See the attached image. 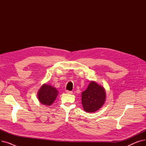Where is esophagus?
Instances as JSON below:
<instances>
[{"instance_id": "34e87169", "label": "esophagus", "mask_w": 146, "mask_h": 146, "mask_svg": "<svg viewBox=\"0 0 146 146\" xmlns=\"http://www.w3.org/2000/svg\"><path fill=\"white\" fill-rule=\"evenodd\" d=\"M66 93L68 94H73V92L72 91H70V90H66Z\"/></svg>"}]
</instances>
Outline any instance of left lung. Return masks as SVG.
Here are the masks:
<instances>
[{
    "mask_svg": "<svg viewBox=\"0 0 146 146\" xmlns=\"http://www.w3.org/2000/svg\"><path fill=\"white\" fill-rule=\"evenodd\" d=\"M106 93L104 88L92 81L87 89L82 94L83 108L86 112L93 113L100 109L104 104Z\"/></svg>",
    "mask_w": 146,
    "mask_h": 146,
    "instance_id": "left-lung-1",
    "label": "left lung"
}]
</instances>
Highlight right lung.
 Returning <instances> with one entry per match:
<instances>
[{
	"label": "right lung",
	"mask_w": 146,
	"mask_h": 146,
	"mask_svg": "<svg viewBox=\"0 0 146 146\" xmlns=\"http://www.w3.org/2000/svg\"><path fill=\"white\" fill-rule=\"evenodd\" d=\"M58 91L54 88L47 84H44L38 90V98L44 105L50 106L56 100Z\"/></svg>",
	"instance_id": "right-lung-1"
}]
</instances>
